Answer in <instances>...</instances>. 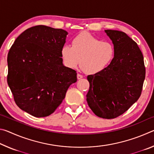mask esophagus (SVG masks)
I'll use <instances>...</instances> for the list:
<instances>
[{"label": "esophagus", "mask_w": 154, "mask_h": 154, "mask_svg": "<svg viewBox=\"0 0 154 154\" xmlns=\"http://www.w3.org/2000/svg\"><path fill=\"white\" fill-rule=\"evenodd\" d=\"M77 77L78 79H82V78H83V75H80V74L78 73V74L77 75Z\"/></svg>", "instance_id": "34e87169"}]
</instances>
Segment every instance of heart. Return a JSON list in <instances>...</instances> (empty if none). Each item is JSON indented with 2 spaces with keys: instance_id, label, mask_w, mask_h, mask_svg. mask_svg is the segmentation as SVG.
<instances>
[{
  "instance_id": "heart-1",
  "label": "heart",
  "mask_w": 154,
  "mask_h": 154,
  "mask_svg": "<svg viewBox=\"0 0 154 154\" xmlns=\"http://www.w3.org/2000/svg\"><path fill=\"white\" fill-rule=\"evenodd\" d=\"M65 66L75 68L79 63L86 74L94 75L106 69L115 56L114 45L109 41H101L90 33L83 32L75 36L72 46L66 44L60 51Z\"/></svg>"
}]
</instances>
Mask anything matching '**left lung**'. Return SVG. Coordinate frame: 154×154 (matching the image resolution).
I'll use <instances>...</instances> for the list:
<instances>
[{"instance_id":"obj_1","label":"left lung","mask_w":154,"mask_h":154,"mask_svg":"<svg viewBox=\"0 0 154 154\" xmlns=\"http://www.w3.org/2000/svg\"><path fill=\"white\" fill-rule=\"evenodd\" d=\"M115 48V56L103 71L88 76V105L96 116L113 119L126 112L139 98L145 77L143 56L126 33L105 30Z\"/></svg>"}]
</instances>
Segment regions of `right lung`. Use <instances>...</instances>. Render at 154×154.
Listing matches in <instances>:
<instances>
[{"instance_id":"add662e5","label":"right lung","mask_w":154,"mask_h":154,"mask_svg":"<svg viewBox=\"0 0 154 154\" xmlns=\"http://www.w3.org/2000/svg\"><path fill=\"white\" fill-rule=\"evenodd\" d=\"M68 32L46 26L24 31L7 56V83L19 107L36 118L53 113L77 82L75 70L62 63Z\"/></svg>"}]
</instances>
